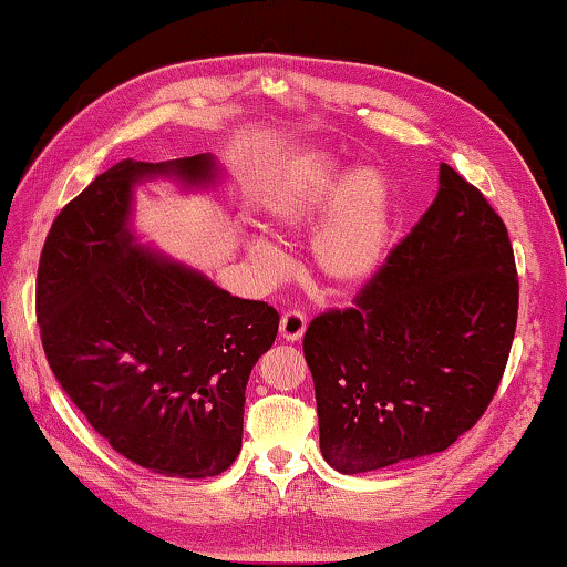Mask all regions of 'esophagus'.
I'll list each match as a JSON object with an SVG mask.
<instances>
[{
    "instance_id": "esophagus-1",
    "label": "esophagus",
    "mask_w": 567,
    "mask_h": 567,
    "mask_svg": "<svg viewBox=\"0 0 567 567\" xmlns=\"http://www.w3.org/2000/svg\"><path fill=\"white\" fill-rule=\"evenodd\" d=\"M305 330H307V320H305L302 312L292 310V312L282 315V320H280V338L285 342H300Z\"/></svg>"
}]
</instances>
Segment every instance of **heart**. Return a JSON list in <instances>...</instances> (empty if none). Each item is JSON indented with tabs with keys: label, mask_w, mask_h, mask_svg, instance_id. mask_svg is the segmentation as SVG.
Wrapping results in <instances>:
<instances>
[{
	"label": "heart",
	"mask_w": 567,
	"mask_h": 567,
	"mask_svg": "<svg viewBox=\"0 0 567 567\" xmlns=\"http://www.w3.org/2000/svg\"><path fill=\"white\" fill-rule=\"evenodd\" d=\"M262 209L282 235L312 237V267L330 292H360L385 270L395 237V203L378 169L358 167L324 150H307L282 162L265 192ZM260 260L280 255L272 239L255 237Z\"/></svg>",
	"instance_id": "obj_1"
}]
</instances>
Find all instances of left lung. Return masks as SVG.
Listing matches in <instances>:
<instances>
[{
    "label": "left lung",
    "instance_id": "left-lung-1",
    "mask_svg": "<svg viewBox=\"0 0 567 567\" xmlns=\"http://www.w3.org/2000/svg\"><path fill=\"white\" fill-rule=\"evenodd\" d=\"M515 322L503 219L443 162L435 203L378 280L305 332L322 457L358 475L443 453L491 405Z\"/></svg>",
    "mask_w": 567,
    "mask_h": 567
}]
</instances>
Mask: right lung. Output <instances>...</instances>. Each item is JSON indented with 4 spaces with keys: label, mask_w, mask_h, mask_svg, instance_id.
<instances>
[{
    "label": "right lung",
    "mask_w": 567,
    "mask_h": 567,
    "mask_svg": "<svg viewBox=\"0 0 567 567\" xmlns=\"http://www.w3.org/2000/svg\"><path fill=\"white\" fill-rule=\"evenodd\" d=\"M169 179L215 189V155L122 159L52 223L37 272L47 362L90 425L132 463L215 477L243 447L245 388L280 315L233 297L195 267L142 245L134 189Z\"/></svg>",
    "instance_id": "obj_1"
}]
</instances>
